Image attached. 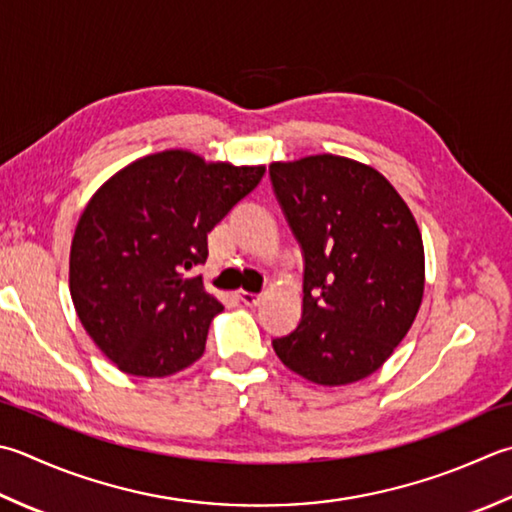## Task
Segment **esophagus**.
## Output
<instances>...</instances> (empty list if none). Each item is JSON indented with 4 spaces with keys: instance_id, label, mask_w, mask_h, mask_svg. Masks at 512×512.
<instances>
[{
    "instance_id": "1",
    "label": "esophagus",
    "mask_w": 512,
    "mask_h": 512,
    "mask_svg": "<svg viewBox=\"0 0 512 512\" xmlns=\"http://www.w3.org/2000/svg\"><path fill=\"white\" fill-rule=\"evenodd\" d=\"M237 297L242 299V302H244L246 306H257L259 302H262V295H257V293H248V290H239Z\"/></svg>"
}]
</instances>
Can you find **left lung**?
Segmentation results:
<instances>
[{
  "mask_svg": "<svg viewBox=\"0 0 512 512\" xmlns=\"http://www.w3.org/2000/svg\"><path fill=\"white\" fill-rule=\"evenodd\" d=\"M304 253L302 322L277 357L319 386L373 375L406 337L424 297V244L388 179L355 159L310 155L268 166Z\"/></svg>",
  "mask_w": 512,
  "mask_h": 512,
  "instance_id": "8db88e82",
  "label": "left lung"
}]
</instances>
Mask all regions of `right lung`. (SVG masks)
Returning a JSON list of instances; mask_svg holds the SVG:
<instances>
[{"label": "right lung", "instance_id": "1", "mask_svg": "<svg viewBox=\"0 0 512 512\" xmlns=\"http://www.w3.org/2000/svg\"><path fill=\"white\" fill-rule=\"evenodd\" d=\"M264 173L175 148L128 164L90 197L70 244V297L122 373L168 377L204 355L224 306L188 270L206 262L208 233Z\"/></svg>", "mask_w": 512, "mask_h": 512}]
</instances>
